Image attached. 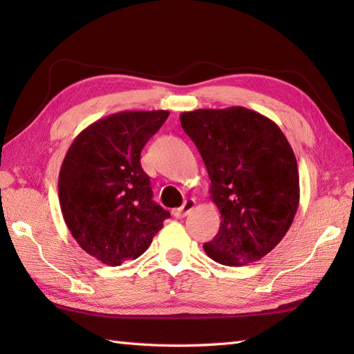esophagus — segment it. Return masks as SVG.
Masks as SVG:
<instances>
[{
  "label": "esophagus",
  "mask_w": 354,
  "mask_h": 354,
  "mask_svg": "<svg viewBox=\"0 0 354 354\" xmlns=\"http://www.w3.org/2000/svg\"><path fill=\"white\" fill-rule=\"evenodd\" d=\"M194 207H196V201H194V199H187L184 204H183V207L173 209V216L178 217V219H183V217H185L187 214H189Z\"/></svg>",
  "instance_id": "obj_1"
}]
</instances>
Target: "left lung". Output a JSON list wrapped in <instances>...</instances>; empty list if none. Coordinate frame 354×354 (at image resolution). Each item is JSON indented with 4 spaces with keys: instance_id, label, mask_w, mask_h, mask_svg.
Wrapping results in <instances>:
<instances>
[{
    "instance_id": "1",
    "label": "left lung",
    "mask_w": 354,
    "mask_h": 354,
    "mask_svg": "<svg viewBox=\"0 0 354 354\" xmlns=\"http://www.w3.org/2000/svg\"><path fill=\"white\" fill-rule=\"evenodd\" d=\"M179 118L204 160L222 216L204 251L225 266L265 257L289 231L299 204L298 164L288 138L272 120L243 106L196 109Z\"/></svg>"
}]
</instances>
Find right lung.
<instances>
[{
    "instance_id": "right-lung-1",
    "label": "right lung",
    "mask_w": 354,
    "mask_h": 354,
    "mask_svg": "<svg viewBox=\"0 0 354 354\" xmlns=\"http://www.w3.org/2000/svg\"><path fill=\"white\" fill-rule=\"evenodd\" d=\"M169 111H123L82 131L59 171V204L79 246L108 266L135 260L170 213L152 201L141 150Z\"/></svg>"
}]
</instances>
